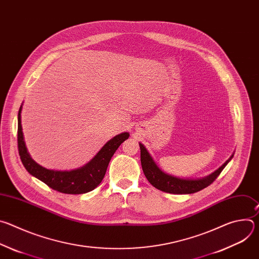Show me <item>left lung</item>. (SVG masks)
I'll return each instance as SVG.
<instances>
[{"label":"left lung","mask_w":259,"mask_h":259,"mask_svg":"<svg viewBox=\"0 0 259 259\" xmlns=\"http://www.w3.org/2000/svg\"><path fill=\"white\" fill-rule=\"evenodd\" d=\"M139 146H140L141 166L146 179L149 180V182L156 189L165 193L176 194V195L194 194L207 188L219 176L221 171L225 169V167L228 165L230 160L233 158L232 156L231 159H229L218 170H216L214 173H212L211 175L205 178L181 179L161 171V169H159V167L156 165V163L154 162L150 154L147 153L145 147L141 143H139Z\"/></svg>","instance_id":"1"}]
</instances>
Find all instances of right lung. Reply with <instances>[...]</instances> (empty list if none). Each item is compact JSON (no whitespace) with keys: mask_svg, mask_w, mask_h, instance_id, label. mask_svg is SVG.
Masks as SVG:
<instances>
[{"mask_svg":"<svg viewBox=\"0 0 259 259\" xmlns=\"http://www.w3.org/2000/svg\"><path fill=\"white\" fill-rule=\"evenodd\" d=\"M21 106L18 112L17 145L20 160L24 168L35 178L46 183L49 188L62 194L80 195L94 190L102 181L110 159L118 147L129 137V133H121L110 139L99 153L86 166L71 171H54L36 164L28 155L23 140L21 120Z\"/></svg>","mask_w":259,"mask_h":259,"instance_id":"right-lung-1","label":"right lung"}]
</instances>
